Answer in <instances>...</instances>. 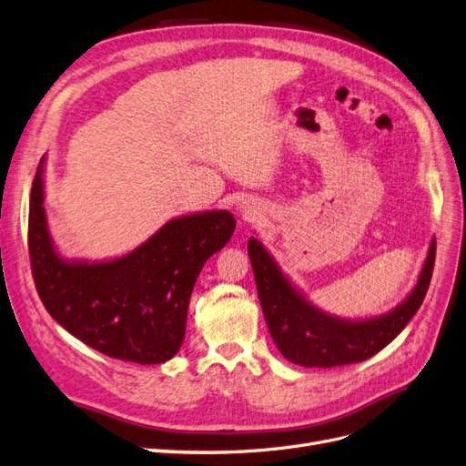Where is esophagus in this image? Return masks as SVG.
Wrapping results in <instances>:
<instances>
[{
    "instance_id": "34e87169",
    "label": "esophagus",
    "mask_w": 466,
    "mask_h": 466,
    "mask_svg": "<svg viewBox=\"0 0 466 466\" xmlns=\"http://www.w3.org/2000/svg\"><path fill=\"white\" fill-rule=\"evenodd\" d=\"M240 212L244 215V218H249V217H251V210H249L248 205H242V207H240Z\"/></svg>"
}]
</instances>
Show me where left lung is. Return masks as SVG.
Masks as SVG:
<instances>
[{"label": "left lung", "instance_id": "left-lung-1", "mask_svg": "<svg viewBox=\"0 0 466 466\" xmlns=\"http://www.w3.org/2000/svg\"><path fill=\"white\" fill-rule=\"evenodd\" d=\"M248 254L265 322L279 351L290 363L329 369L365 361L387 348L406 328L428 292L435 263V240L430 244L428 258L410 295L390 312L367 320H345L316 309L283 275L256 238H249Z\"/></svg>", "mask_w": 466, "mask_h": 466}]
</instances>
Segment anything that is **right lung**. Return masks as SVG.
<instances>
[{
    "mask_svg": "<svg viewBox=\"0 0 466 466\" xmlns=\"http://www.w3.org/2000/svg\"><path fill=\"white\" fill-rule=\"evenodd\" d=\"M43 171L45 157L31 189L29 254L45 309L74 338L103 355L140 365L169 361L185 338L198 273L234 234L232 212L171 218L116 259H64L48 230Z\"/></svg>",
    "mask_w": 466,
    "mask_h": 466,
    "instance_id": "add662e5",
    "label": "right lung"
}]
</instances>
